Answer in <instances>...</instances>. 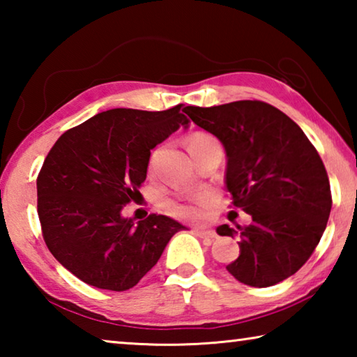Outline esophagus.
Returning <instances> with one entry per match:
<instances>
[{"instance_id":"esophagus-1","label":"esophagus","mask_w":357,"mask_h":357,"mask_svg":"<svg viewBox=\"0 0 357 357\" xmlns=\"http://www.w3.org/2000/svg\"><path fill=\"white\" fill-rule=\"evenodd\" d=\"M193 233H195L198 238H203V239H214V238H217V234H215L214 229L197 228V229H193Z\"/></svg>"}]
</instances>
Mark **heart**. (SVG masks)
Here are the masks:
<instances>
[{"label": "heart", "instance_id": "heart-1", "mask_svg": "<svg viewBox=\"0 0 357 357\" xmlns=\"http://www.w3.org/2000/svg\"><path fill=\"white\" fill-rule=\"evenodd\" d=\"M211 143H217L214 137H211L209 134H203V132H198V134H193L189 140H187V148H189L190 154H192V153H195L198 148L204 146V144H211ZM167 206L174 215L181 217V219H187V220L202 219L204 214V208L202 206V204L192 203V202H168Z\"/></svg>", "mask_w": 357, "mask_h": 357}]
</instances>
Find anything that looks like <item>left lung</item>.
Masks as SVG:
<instances>
[{
	"instance_id": "obj_1",
	"label": "left lung",
	"mask_w": 357,
	"mask_h": 357,
	"mask_svg": "<svg viewBox=\"0 0 357 357\" xmlns=\"http://www.w3.org/2000/svg\"><path fill=\"white\" fill-rule=\"evenodd\" d=\"M189 118L215 135L227 153L225 184L233 206L252 215L239 229V257L228 273L266 288L302 268L321 239L332 208L318 151L298 124L261 100L185 107ZM220 236L238 234L228 225Z\"/></svg>"
}]
</instances>
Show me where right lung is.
<instances>
[{
  "label": "right lung",
  "mask_w": 357,
  "mask_h": 357,
  "mask_svg": "<svg viewBox=\"0 0 357 357\" xmlns=\"http://www.w3.org/2000/svg\"><path fill=\"white\" fill-rule=\"evenodd\" d=\"M164 112L113 108L66 130L38 176V214L52 255L88 285L126 291L185 227L167 215L121 214L146 179L151 149L189 124ZM184 112V110H183Z\"/></svg>",
  "instance_id": "obj_1"
}]
</instances>
